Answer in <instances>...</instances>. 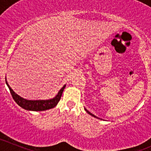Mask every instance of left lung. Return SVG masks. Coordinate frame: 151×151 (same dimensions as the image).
<instances>
[{"label":"left lung","instance_id":"8db88e82","mask_svg":"<svg viewBox=\"0 0 151 151\" xmlns=\"http://www.w3.org/2000/svg\"><path fill=\"white\" fill-rule=\"evenodd\" d=\"M84 109H85V111H86L87 112V113L89 114V115H91V116H93V117H95V118H96V119H99V118H98L97 116H94V115H93V114H91V113H90V112L89 111H88V110H86V109L85 108H84Z\"/></svg>","mask_w":151,"mask_h":151}]
</instances>
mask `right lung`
Returning <instances> with one entry per match:
<instances>
[{"label": "right lung", "instance_id": "1", "mask_svg": "<svg viewBox=\"0 0 151 151\" xmlns=\"http://www.w3.org/2000/svg\"><path fill=\"white\" fill-rule=\"evenodd\" d=\"M6 82L8 87L9 88L10 93H11L12 96H13V99L18 104L22 107V109H25L27 111H42L48 110V109H52L54 107L58 105L59 101L61 99L62 92H63L64 89H65L66 84L62 86V88L60 91H58V94L52 99L46 100H29L26 99L19 96L16 93L11 89L9 84H8V81L6 80Z\"/></svg>", "mask_w": 151, "mask_h": 151}]
</instances>
